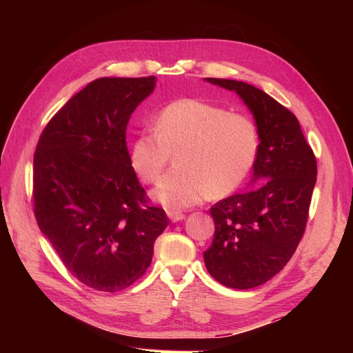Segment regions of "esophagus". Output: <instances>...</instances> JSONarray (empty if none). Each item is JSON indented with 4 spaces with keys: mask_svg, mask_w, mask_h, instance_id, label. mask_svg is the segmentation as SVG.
Instances as JSON below:
<instances>
[{
    "mask_svg": "<svg viewBox=\"0 0 353 353\" xmlns=\"http://www.w3.org/2000/svg\"><path fill=\"white\" fill-rule=\"evenodd\" d=\"M168 218L172 222H179L185 218V215L179 210H168Z\"/></svg>",
    "mask_w": 353,
    "mask_h": 353,
    "instance_id": "34e87169",
    "label": "esophagus"
}]
</instances>
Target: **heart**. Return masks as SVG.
Returning a JSON list of instances; mask_svg holds the SVG:
<instances>
[{"label":"heart","mask_w":353,"mask_h":353,"mask_svg":"<svg viewBox=\"0 0 353 353\" xmlns=\"http://www.w3.org/2000/svg\"><path fill=\"white\" fill-rule=\"evenodd\" d=\"M176 153L178 170L160 181L153 196L165 208L185 209L243 185L258 159L259 132L249 116L181 99L160 110L156 130L137 134L130 162L144 183L153 184Z\"/></svg>","instance_id":"obj_1"}]
</instances>
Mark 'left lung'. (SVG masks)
Masks as SVG:
<instances>
[{"instance_id": "left-lung-1", "label": "left lung", "mask_w": 353, "mask_h": 353, "mask_svg": "<svg viewBox=\"0 0 353 353\" xmlns=\"http://www.w3.org/2000/svg\"><path fill=\"white\" fill-rule=\"evenodd\" d=\"M236 91L259 132L252 185L210 208L215 234L203 253L221 284L248 290L279 274L301 243L316 183V159L297 117L262 90L241 81L206 78Z\"/></svg>"}]
</instances>
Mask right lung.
Wrapping results in <instances>:
<instances>
[{
	"label": "right lung",
	"mask_w": 353,
	"mask_h": 353,
	"mask_svg": "<svg viewBox=\"0 0 353 353\" xmlns=\"http://www.w3.org/2000/svg\"><path fill=\"white\" fill-rule=\"evenodd\" d=\"M156 78H100L63 105L34 156V213L66 270L94 290L114 293L150 266L169 225L148 203L126 147L132 112Z\"/></svg>",
	"instance_id": "1"
}]
</instances>
